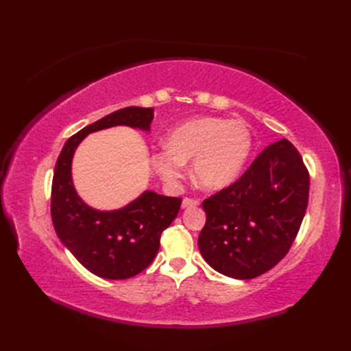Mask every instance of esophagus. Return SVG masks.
I'll return each instance as SVG.
<instances>
[{
  "label": "esophagus",
  "instance_id": "obj_1",
  "mask_svg": "<svg viewBox=\"0 0 351 351\" xmlns=\"http://www.w3.org/2000/svg\"><path fill=\"white\" fill-rule=\"evenodd\" d=\"M200 204V200L196 197H184L182 202L183 208H192V206H197Z\"/></svg>",
  "mask_w": 351,
  "mask_h": 351
}]
</instances>
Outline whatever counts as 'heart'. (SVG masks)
<instances>
[{"mask_svg":"<svg viewBox=\"0 0 351 351\" xmlns=\"http://www.w3.org/2000/svg\"><path fill=\"white\" fill-rule=\"evenodd\" d=\"M252 151V133L241 120L224 117H195L176 125L167 137V146L158 149L154 167L165 182H176L192 161L196 182L218 190L234 182Z\"/></svg>","mask_w":351,"mask_h":351,"instance_id":"heart-1","label":"heart"}]
</instances>
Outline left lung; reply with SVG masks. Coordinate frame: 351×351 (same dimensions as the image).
Returning <instances> with one entry per match:
<instances>
[{"label": "left lung", "instance_id": "obj_1", "mask_svg": "<svg viewBox=\"0 0 351 351\" xmlns=\"http://www.w3.org/2000/svg\"><path fill=\"white\" fill-rule=\"evenodd\" d=\"M309 171L295 146L274 142L228 187L204 200L199 250L218 272L256 278L274 268L300 230L309 202Z\"/></svg>", "mask_w": 351, "mask_h": 351}]
</instances>
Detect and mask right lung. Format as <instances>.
Returning a JSON list of instances; mask_svg holds the SVG:
<instances>
[{
	"instance_id": "1",
	"label": "right lung",
	"mask_w": 351,
	"mask_h": 351,
	"mask_svg": "<svg viewBox=\"0 0 351 351\" xmlns=\"http://www.w3.org/2000/svg\"><path fill=\"white\" fill-rule=\"evenodd\" d=\"M154 108L127 107L84 127L66 142L57 159L51 189V217L57 236L84 268L101 278L127 280L155 259L162 231L177 217L182 199L145 192L119 210H97L77 196L71 159L89 133L112 125L149 130Z\"/></svg>"
}]
</instances>
